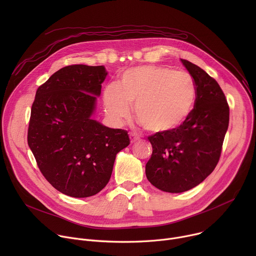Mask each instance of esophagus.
<instances>
[{"label":"esophagus","mask_w":256,"mask_h":256,"mask_svg":"<svg viewBox=\"0 0 256 256\" xmlns=\"http://www.w3.org/2000/svg\"><path fill=\"white\" fill-rule=\"evenodd\" d=\"M130 142L132 144V142L138 140L140 136L138 134H130Z\"/></svg>","instance_id":"34e87169"}]
</instances>
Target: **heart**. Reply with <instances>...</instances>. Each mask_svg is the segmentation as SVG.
<instances>
[{"instance_id":"b5f03b06","label":"heart","mask_w":256,"mask_h":256,"mask_svg":"<svg viewBox=\"0 0 256 256\" xmlns=\"http://www.w3.org/2000/svg\"><path fill=\"white\" fill-rule=\"evenodd\" d=\"M196 87L186 72L158 66H138L124 70L120 84H108L103 91L107 118L120 126L130 116L147 130L167 134L179 128L194 110Z\"/></svg>"}]
</instances>
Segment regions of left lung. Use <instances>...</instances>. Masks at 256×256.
Segmentation results:
<instances>
[{
  "label": "left lung",
  "instance_id": "obj_1",
  "mask_svg": "<svg viewBox=\"0 0 256 256\" xmlns=\"http://www.w3.org/2000/svg\"><path fill=\"white\" fill-rule=\"evenodd\" d=\"M196 87L194 108L176 130L148 138L153 152L146 176L160 190H190L214 171L229 126V106L221 87L196 64L181 60Z\"/></svg>",
  "mask_w": 256,
  "mask_h": 256
}]
</instances>
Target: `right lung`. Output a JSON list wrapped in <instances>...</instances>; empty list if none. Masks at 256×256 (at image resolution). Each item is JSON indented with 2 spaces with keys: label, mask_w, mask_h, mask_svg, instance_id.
Here are the masks:
<instances>
[{
  "label": "right lung",
  "mask_w": 256,
  "mask_h": 256,
  "mask_svg": "<svg viewBox=\"0 0 256 256\" xmlns=\"http://www.w3.org/2000/svg\"><path fill=\"white\" fill-rule=\"evenodd\" d=\"M106 76L103 66H64L38 87L31 107L29 148L46 179L72 198L102 190L130 144L126 130L92 118Z\"/></svg>",
  "instance_id": "right-lung-1"
}]
</instances>
